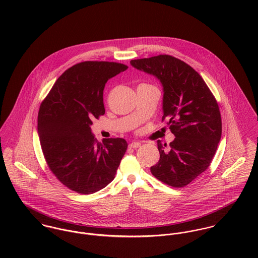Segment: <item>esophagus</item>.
<instances>
[{
  "instance_id": "1",
  "label": "esophagus",
  "mask_w": 258,
  "mask_h": 258,
  "mask_svg": "<svg viewBox=\"0 0 258 258\" xmlns=\"http://www.w3.org/2000/svg\"><path fill=\"white\" fill-rule=\"evenodd\" d=\"M141 146L140 142H132L129 144V148H133V149H137Z\"/></svg>"
}]
</instances>
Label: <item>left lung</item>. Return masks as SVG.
<instances>
[{
	"label": "left lung",
	"mask_w": 258,
	"mask_h": 258,
	"mask_svg": "<svg viewBox=\"0 0 258 258\" xmlns=\"http://www.w3.org/2000/svg\"><path fill=\"white\" fill-rule=\"evenodd\" d=\"M156 76L164 89L162 121L175 135L170 148L158 140L159 162L152 175L164 184L183 187L211 165L221 137L219 104L203 77L183 60L168 54L130 61Z\"/></svg>",
	"instance_id": "8db88e82"
}]
</instances>
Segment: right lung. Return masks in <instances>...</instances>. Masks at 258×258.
Instances as JSON below:
<instances>
[{"label": "right lung", "mask_w": 258, "mask_h": 258, "mask_svg": "<svg viewBox=\"0 0 258 258\" xmlns=\"http://www.w3.org/2000/svg\"><path fill=\"white\" fill-rule=\"evenodd\" d=\"M127 66L111 61H82L61 74L40 104L37 132L45 162L70 189L89 195L113 181L127 150L123 138L98 143L92 119L104 115L107 80Z\"/></svg>", "instance_id": "right-lung-1"}]
</instances>
